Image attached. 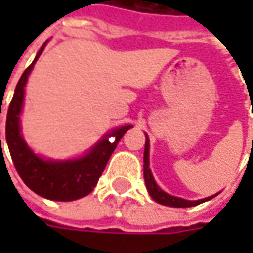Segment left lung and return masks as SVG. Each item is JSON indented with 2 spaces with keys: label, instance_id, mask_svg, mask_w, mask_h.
I'll use <instances>...</instances> for the list:
<instances>
[{
  "label": "left lung",
  "instance_id": "left-lung-1",
  "mask_svg": "<svg viewBox=\"0 0 253 253\" xmlns=\"http://www.w3.org/2000/svg\"><path fill=\"white\" fill-rule=\"evenodd\" d=\"M143 179H145L146 189L149 191L152 199L155 200L156 203H159V204H163V206H169V207H193V206L201 204V203L214 197V196H211V197L197 200V201H189V200L170 196L162 189H159L156 181L153 179V176H152L151 169H149V139L148 138H146V142H145V153H143Z\"/></svg>",
  "mask_w": 253,
  "mask_h": 253
}]
</instances>
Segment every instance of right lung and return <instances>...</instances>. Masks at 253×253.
Returning <instances> with one entry per match:
<instances>
[{
	"mask_svg": "<svg viewBox=\"0 0 253 253\" xmlns=\"http://www.w3.org/2000/svg\"><path fill=\"white\" fill-rule=\"evenodd\" d=\"M43 49L44 44L16 84L14 97L6 112L5 138L15 169L29 189L44 199L54 201H73L90 194L94 190L107 166V162L117 148V143L124 136V133L132 128V125H125L105 135L102 141L98 142L91 151L80 159L52 162L36 156L21 136L19 114L22 110L24 87L28 76Z\"/></svg>",
	"mask_w": 253,
	"mask_h": 253,
	"instance_id": "right-lung-1",
	"label": "right lung"
}]
</instances>
